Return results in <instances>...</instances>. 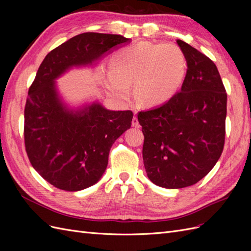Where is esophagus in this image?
Listing matches in <instances>:
<instances>
[{"instance_id":"esophagus-1","label":"esophagus","mask_w":251,"mask_h":251,"mask_svg":"<svg viewBox=\"0 0 251 251\" xmlns=\"http://www.w3.org/2000/svg\"><path fill=\"white\" fill-rule=\"evenodd\" d=\"M132 126H135V127H140V125L138 123L137 117H133V119H132Z\"/></svg>"}]
</instances>
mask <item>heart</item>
<instances>
[{
  "instance_id": "heart-1",
  "label": "heart",
  "mask_w": 251,
  "mask_h": 251,
  "mask_svg": "<svg viewBox=\"0 0 251 251\" xmlns=\"http://www.w3.org/2000/svg\"><path fill=\"white\" fill-rule=\"evenodd\" d=\"M186 74V59L173 44L141 42L117 51L103 83L120 101L128 100L131 83L137 101L146 107L164 103L178 92Z\"/></svg>"
}]
</instances>
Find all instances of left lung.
<instances>
[{
	"label": "left lung",
	"mask_w": 251,
	"mask_h": 251,
	"mask_svg": "<svg viewBox=\"0 0 251 251\" xmlns=\"http://www.w3.org/2000/svg\"><path fill=\"white\" fill-rule=\"evenodd\" d=\"M187 70L180 92L138 114L149 179L164 188L191 186L211 171L225 140L227 94L210 58L177 40Z\"/></svg>",
	"instance_id": "obj_1"
}]
</instances>
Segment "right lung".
<instances>
[{"label": "right lung", "instance_id": "add662e5", "mask_svg": "<svg viewBox=\"0 0 251 251\" xmlns=\"http://www.w3.org/2000/svg\"><path fill=\"white\" fill-rule=\"evenodd\" d=\"M123 35L85 32L44 58L29 88L25 107V147L30 163L50 184L77 192L100 180L115 140L131 127V111H112L98 101L68 103L56 80L73 68L95 67L131 43Z\"/></svg>", "mask_w": 251, "mask_h": 251}]
</instances>
